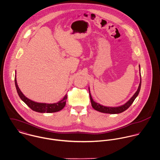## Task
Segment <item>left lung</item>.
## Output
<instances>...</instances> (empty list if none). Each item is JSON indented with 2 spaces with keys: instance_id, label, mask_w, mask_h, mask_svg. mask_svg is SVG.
I'll return each instance as SVG.
<instances>
[{
  "instance_id": "obj_1",
  "label": "left lung",
  "mask_w": 160,
  "mask_h": 160,
  "mask_svg": "<svg viewBox=\"0 0 160 160\" xmlns=\"http://www.w3.org/2000/svg\"><path fill=\"white\" fill-rule=\"evenodd\" d=\"M140 67V66H139ZM141 81H140V83H139V86L138 87V89L137 90V91L135 92V94L133 95V96L124 105L121 106L117 107H105L95 102L92 97L91 95L90 94L89 90V97H90V100H91V106L92 107V108L94 109H95L97 111L102 112V113H111V114H116V113H122L123 112L125 111L126 110H127L129 107L131 106V105L133 103L134 101L135 100V99L136 98V97L138 96L139 91H140V89H141Z\"/></svg>"
}]
</instances>
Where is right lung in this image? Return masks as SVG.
Returning <instances> with one entry per match:
<instances>
[{
	"label": "right lung",
	"mask_w": 160,
	"mask_h": 160,
	"mask_svg": "<svg viewBox=\"0 0 160 160\" xmlns=\"http://www.w3.org/2000/svg\"><path fill=\"white\" fill-rule=\"evenodd\" d=\"M15 83L16 86L17 91L18 92V95L19 98L22 99V101L25 102V104L31 108L32 110L40 112V113H53V112H59L61 110H62L66 105V100L68 98V94H66L64 98L60 101H59L57 103L54 104H45V103H38L34 102L28 98H27L21 91V90L19 88L16 77H15Z\"/></svg>",
	"instance_id": "add662e5"
}]
</instances>
